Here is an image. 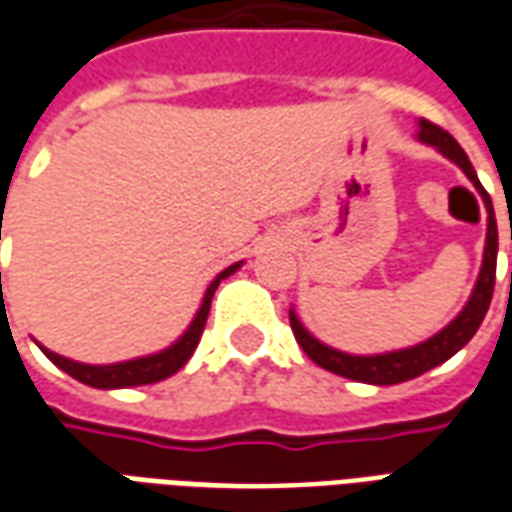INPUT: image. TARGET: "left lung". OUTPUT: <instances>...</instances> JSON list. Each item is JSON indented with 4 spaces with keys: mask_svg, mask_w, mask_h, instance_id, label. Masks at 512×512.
<instances>
[{
    "mask_svg": "<svg viewBox=\"0 0 512 512\" xmlns=\"http://www.w3.org/2000/svg\"><path fill=\"white\" fill-rule=\"evenodd\" d=\"M419 139L428 142V145L439 147L441 153L447 158H452L458 167L466 172V178L472 180L474 189L480 191L485 208H488V235H485V257H483V271H480V279L474 285V293L469 304L463 307V312L455 318V321L439 332L436 337H430L428 343L414 345V348H406V351H395V354L384 356H348L334 351L329 345L318 343L304 326L299 323V318L290 312V329L296 334V340L304 348V354L310 356L315 365H321L323 370L329 373H337L343 378H354V381H365V384H400V381H408V378H417L422 373H428L430 367L447 362L452 354H458L463 345L469 343L474 337V332L480 329L485 312H488V304H491V296H494V282H496V249H499V235H496V219H494V205H491V197L488 191L483 189V183L477 180V172H474L472 161L466 158L463 147L452 139V134H447L444 128H439L430 120H422L419 123ZM512 241V233H510Z\"/></svg>",
    "mask_w": 512,
    "mask_h": 512,
    "instance_id": "obj_1",
    "label": "left lung"
}]
</instances>
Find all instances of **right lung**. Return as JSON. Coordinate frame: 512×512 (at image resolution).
I'll list each match as a JSON object with an SVG mask.
<instances>
[{
	"instance_id": "obj_1",
	"label": "right lung",
	"mask_w": 512,
	"mask_h": 512,
	"mask_svg": "<svg viewBox=\"0 0 512 512\" xmlns=\"http://www.w3.org/2000/svg\"><path fill=\"white\" fill-rule=\"evenodd\" d=\"M238 263L230 266L227 271H222L219 277L213 279L211 288L205 293V299H202V307L197 312V318L191 321L189 332L180 337L178 343L167 348V351H161L156 356H145V359H131V362H120V365H106V367H93V365H82V362H71V359H65V356H57L46 351L43 345V354L49 356L51 362L57 367H62L68 376H73L76 381H82V384L98 386V389H117V386H139V384H156L161 378H169L172 373H178L180 367L189 362V356L194 354V348L200 343L202 329H205V321H208V312H211V299L216 288H219V282L224 277H230ZM2 277V274H0Z\"/></svg>"
}]
</instances>
